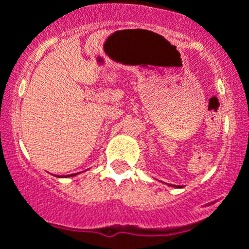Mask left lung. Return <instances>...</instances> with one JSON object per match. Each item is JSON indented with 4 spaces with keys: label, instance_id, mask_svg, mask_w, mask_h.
I'll return each mask as SVG.
<instances>
[{
    "label": "left lung",
    "instance_id": "left-lung-1",
    "mask_svg": "<svg viewBox=\"0 0 249 249\" xmlns=\"http://www.w3.org/2000/svg\"><path fill=\"white\" fill-rule=\"evenodd\" d=\"M174 187H177V186H174Z\"/></svg>",
    "mask_w": 249,
    "mask_h": 249
}]
</instances>
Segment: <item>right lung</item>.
Returning <instances> with one entry per match:
<instances>
[{
	"instance_id": "right-lung-1",
	"label": "right lung",
	"mask_w": 249,
	"mask_h": 249,
	"mask_svg": "<svg viewBox=\"0 0 249 249\" xmlns=\"http://www.w3.org/2000/svg\"><path fill=\"white\" fill-rule=\"evenodd\" d=\"M67 177H72V174H71V176H67Z\"/></svg>"
}]
</instances>
